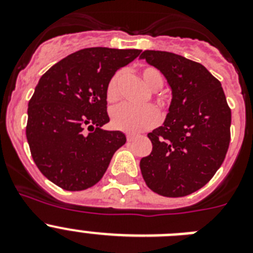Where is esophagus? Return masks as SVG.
Returning a JSON list of instances; mask_svg holds the SVG:
<instances>
[{"label": "esophagus", "mask_w": 253, "mask_h": 253, "mask_svg": "<svg viewBox=\"0 0 253 253\" xmlns=\"http://www.w3.org/2000/svg\"><path fill=\"white\" fill-rule=\"evenodd\" d=\"M134 138H135V135H134V134H126V140H128V142L134 140Z\"/></svg>", "instance_id": "1"}]
</instances>
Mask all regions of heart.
I'll return each mask as SVG.
<instances>
[{"label": "heart", "mask_w": 253, "mask_h": 253, "mask_svg": "<svg viewBox=\"0 0 253 253\" xmlns=\"http://www.w3.org/2000/svg\"><path fill=\"white\" fill-rule=\"evenodd\" d=\"M140 76L144 84L151 90H158L163 84V76L157 68L151 66L143 67L140 69ZM123 72L118 71L109 80L106 86V97L109 102H115L119 99V84L122 81ZM156 104L160 109H166V101L162 96L156 97ZM110 120L113 128L116 130L126 131V133H139L152 128L158 122V111L151 105L146 106H130L123 104L115 106L110 113Z\"/></svg>", "instance_id": "1"}]
</instances>
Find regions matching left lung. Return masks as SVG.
Masks as SVG:
<instances>
[{
  "label": "left lung",
  "instance_id": "obj_1",
  "mask_svg": "<svg viewBox=\"0 0 253 253\" xmlns=\"http://www.w3.org/2000/svg\"><path fill=\"white\" fill-rule=\"evenodd\" d=\"M140 58L160 69L172 91L166 120L148 133L153 147L140 160L142 176L160 195H190L222 166L231 140V109L220 82L203 64L161 50H144Z\"/></svg>",
  "mask_w": 253,
  "mask_h": 253
}]
</instances>
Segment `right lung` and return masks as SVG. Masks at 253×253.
<instances>
[{
    "mask_svg": "<svg viewBox=\"0 0 253 253\" xmlns=\"http://www.w3.org/2000/svg\"><path fill=\"white\" fill-rule=\"evenodd\" d=\"M140 51L81 49L42 76L29 101L26 138L35 165L53 184L68 191L93 186L125 144L122 131L102 129L110 122L106 86Z\"/></svg>",
    "mask_w": 253,
    "mask_h": 253,
    "instance_id": "right-lung-1",
    "label": "right lung"
}]
</instances>
